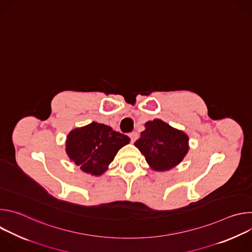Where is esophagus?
<instances>
[{
	"instance_id": "1",
	"label": "esophagus",
	"mask_w": 252,
	"mask_h": 252,
	"mask_svg": "<svg viewBox=\"0 0 252 252\" xmlns=\"http://www.w3.org/2000/svg\"><path fill=\"white\" fill-rule=\"evenodd\" d=\"M128 136L130 137V140H131V142H134V141L137 139V137H138V134H137V132L133 131V132H130V133L128 134Z\"/></svg>"
}]
</instances>
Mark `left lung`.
<instances>
[{
  "mask_svg": "<svg viewBox=\"0 0 252 252\" xmlns=\"http://www.w3.org/2000/svg\"><path fill=\"white\" fill-rule=\"evenodd\" d=\"M146 129L134 146L145 156L151 168L166 171L181 163L189 153V135L159 119L145 124Z\"/></svg>",
  "mask_w": 252,
  "mask_h": 252,
  "instance_id": "left-lung-1",
  "label": "left lung"
}]
</instances>
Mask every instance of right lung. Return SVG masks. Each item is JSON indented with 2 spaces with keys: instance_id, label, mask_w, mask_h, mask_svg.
<instances>
[{
  "instance_id": "obj_1",
  "label": "right lung",
  "mask_w": 252,
  "mask_h": 252,
  "mask_svg": "<svg viewBox=\"0 0 252 252\" xmlns=\"http://www.w3.org/2000/svg\"><path fill=\"white\" fill-rule=\"evenodd\" d=\"M129 140L128 136L113 127L93 122L70 130L65 140V153L84 172L99 176Z\"/></svg>"
}]
</instances>
